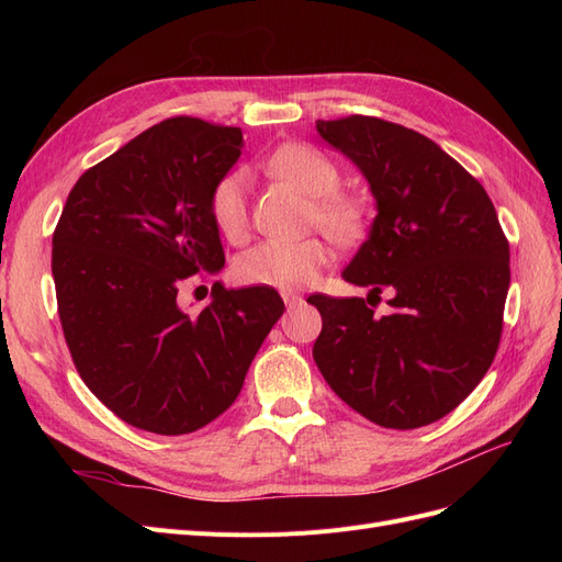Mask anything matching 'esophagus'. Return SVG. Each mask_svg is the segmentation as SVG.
Segmentation results:
<instances>
[{
	"label": "esophagus",
	"mask_w": 562,
	"mask_h": 562,
	"mask_svg": "<svg viewBox=\"0 0 562 562\" xmlns=\"http://www.w3.org/2000/svg\"><path fill=\"white\" fill-rule=\"evenodd\" d=\"M281 297H283V302H285V307H288V310L297 307V304L302 302V295H297V293H291V291H283V293H281Z\"/></svg>",
	"instance_id": "1"
}]
</instances>
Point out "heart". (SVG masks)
<instances>
[{"label": "heart", "mask_w": 562, "mask_h": 562, "mask_svg": "<svg viewBox=\"0 0 562 562\" xmlns=\"http://www.w3.org/2000/svg\"><path fill=\"white\" fill-rule=\"evenodd\" d=\"M271 176L312 196L310 220L337 244H353L366 232L361 201L339 192V168L321 149L304 143H288L267 159ZM209 213L215 229L229 241H241L248 229V176L234 168L220 178L209 196ZM330 258L328 246L316 236L302 241L267 239L241 252L234 262V277L246 285H267L295 291L312 283Z\"/></svg>", "instance_id": "b5f03b06"}]
</instances>
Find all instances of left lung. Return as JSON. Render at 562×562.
<instances>
[{"instance_id":"left-lung-1","label":"left lung","mask_w":562,"mask_h":562,"mask_svg":"<svg viewBox=\"0 0 562 562\" xmlns=\"http://www.w3.org/2000/svg\"><path fill=\"white\" fill-rule=\"evenodd\" d=\"M323 140L370 182L378 217L345 281L391 291L389 316L363 297L312 295L314 361L356 413L386 429L446 417L495 359L512 281L508 241L483 184L427 135L378 116L318 119Z\"/></svg>"}]
</instances>
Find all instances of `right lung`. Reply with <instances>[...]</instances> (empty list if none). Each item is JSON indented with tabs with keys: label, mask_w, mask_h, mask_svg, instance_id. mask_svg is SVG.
<instances>
[{
	"label": "right lung",
	"mask_w": 562,
	"mask_h": 562,
	"mask_svg": "<svg viewBox=\"0 0 562 562\" xmlns=\"http://www.w3.org/2000/svg\"><path fill=\"white\" fill-rule=\"evenodd\" d=\"M241 147L236 126L166 119L91 166L56 225L67 349L83 384L135 429L180 436L223 415L285 310L267 285L213 283L196 316L178 304L187 279L225 265L209 196Z\"/></svg>",
	"instance_id": "obj_1"
}]
</instances>
